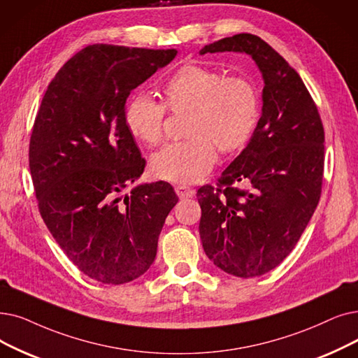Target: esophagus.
<instances>
[{
    "label": "esophagus",
    "mask_w": 358,
    "mask_h": 358,
    "mask_svg": "<svg viewBox=\"0 0 358 358\" xmlns=\"http://www.w3.org/2000/svg\"><path fill=\"white\" fill-rule=\"evenodd\" d=\"M176 193L180 199H187V197H193L194 196V190L189 185L185 184H177L176 185Z\"/></svg>",
    "instance_id": "34e87169"
}]
</instances>
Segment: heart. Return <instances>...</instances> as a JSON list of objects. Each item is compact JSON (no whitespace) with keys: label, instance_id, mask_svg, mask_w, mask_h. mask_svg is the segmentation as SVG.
Masks as SVG:
<instances>
[{"label":"heart","instance_id":"b5f03b06","mask_svg":"<svg viewBox=\"0 0 358 358\" xmlns=\"http://www.w3.org/2000/svg\"><path fill=\"white\" fill-rule=\"evenodd\" d=\"M162 101L148 95L131 98L124 111L130 134L148 146L161 142L166 110L189 111L185 141L168 143L150 159L155 177L193 182L206 176L216 162V146L229 153L250 141L259 120L255 83L244 76L199 66H185L162 85Z\"/></svg>","mask_w":358,"mask_h":358}]
</instances>
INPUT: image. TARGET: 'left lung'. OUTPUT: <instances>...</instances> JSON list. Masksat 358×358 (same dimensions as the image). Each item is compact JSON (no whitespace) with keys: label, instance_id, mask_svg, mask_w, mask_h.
Returning a JSON list of instances; mask_svg holds the SVG:
<instances>
[{"label":"left lung","instance_id":"left-lung-1","mask_svg":"<svg viewBox=\"0 0 358 358\" xmlns=\"http://www.w3.org/2000/svg\"><path fill=\"white\" fill-rule=\"evenodd\" d=\"M236 51L259 66L262 117L245 149L216 185L197 190L199 232L206 256L224 272L253 278L275 269L292 252L322 194L324 130L300 74L269 43L238 34L200 54ZM243 182L247 189H240Z\"/></svg>","mask_w":358,"mask_h":358}]
</instances>
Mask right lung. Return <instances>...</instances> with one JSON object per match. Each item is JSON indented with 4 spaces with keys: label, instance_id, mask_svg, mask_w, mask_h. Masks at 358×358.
I'll return each instance as SVG.
<instances>
[{
    "label": "right lung",
    "instance_id": "obj_1",
    "mask_svg": "<svg viewBox=\"0 0 358 358\" xmlns=\"http://www.w3.org/2000/svg\"><path fill=\"white\" fill-rule=\"evenodd\" d=\"M176 55L89 45L55 74L35 118L29 168L39 213L74 266L102 284H126L150 268L178 201L165 181L122 194L146 166L124 122L126 101Z\"/></svg>",
    "mask_w": 358,
    "mask_h": 358
}]
</instances>
